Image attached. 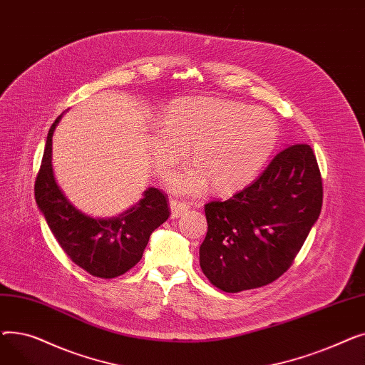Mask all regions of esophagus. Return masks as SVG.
I'll return each mask as SVG.
<instances>
[{"instance_id": "esophagus-1", "label": "esophagus", "mask_w": 365, "mask_h": 365, "mask_svg": "<svg viewBox=\"0 0 365 365\" xmlns=\"http://www.w3.org/2000/svg\"><path fill=\"white\" fill-rule=\"evenodd\" d=\"M187 205L185 202L176 201V200H170V210H171V219H179L187 212Z\"/></svg>"}]
</instances>
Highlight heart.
I'll return each instance as SVG.
<instances>
[{
	"label": "heart",
	"instance_id": "obj_1",
	"mask_svg": "<svg viewBox=\"0 0 365 365\" xmlns=\"http://www.w3.org/2000/svg\"><path fill=\"white\" fill-rule=\"evenodd\" d=\"M279 140V125L271 112L215 98L175 101L149 133L150 161L167 175L192 146L195 164L167 179L170 192L202 195L208 186L229 192L253 182L271 160Z\"/></svg>",
	"mask_w": 365,
	"mask_h": 365
}]
</instances>
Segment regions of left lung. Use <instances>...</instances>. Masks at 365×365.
Segmentation results:
<instances>
[{"label":"left lung","mask_w":365,"mask_h":365,"mask_svg":"<svg viewBox=\"0 0 365 365\" xmlns=\"http://www.w3.org/2000/svg\"><path fill=\"white\" fill-rule=\"evenodd\" d=\"M321 205L322 180L312 148H285L250 186L205 204L204 275L226 293L271 284L292 266Z\"/></svg>","instance_id":"left-lung-1"}]
</instances>
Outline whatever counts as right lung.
<instances>
[{
  "mask_svg": "<svg viewBox=\"0 0 365 365\" xmlns=\"http://www.w3.org/2000/svg\"><path fill=\"white\" fill-rule=\"evenodd\" d=\"M61 118L62 115L47 134L35 180L36 205L56 241L75 264L98 278L120 277L139 263L150 234L168 219L167 198L157 187H148L139 202L115 217L99 219L83 213L66 198L53 173V133Z\"/></svg>",
  "mask_w": 365,
  "mask_h": 365,
  "instance_id": "obj_1",
  "label": "right lung"
}]
</instances>
